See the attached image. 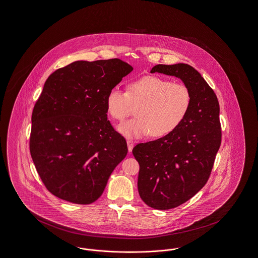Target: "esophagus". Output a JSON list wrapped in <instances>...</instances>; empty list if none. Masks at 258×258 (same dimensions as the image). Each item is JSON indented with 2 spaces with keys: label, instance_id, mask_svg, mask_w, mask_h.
I'll return each mask as SVG.
<instances>
[{
  "label": "esophagus",
  "instance_id": "34e87169",
  "mask_svg": "<svg viewBox=\"0 0 258 258\" xmlns=\"http://www.w3.org/2000/svg\"><path fill=\"white\" fill-rule=\"evenodd\" d=\"M127 146H128V151L129 153L132 152L133 148H134V142L132 140H127Z\"/></svg>",
  "mask_w": 258,
  "mask_h": 258
}]
</instances>
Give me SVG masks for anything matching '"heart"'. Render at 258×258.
Listing matches in <instances>:
<instances>
[{
	"label": "heart",
	"instance_id": "1",
	"mask_svg": "<svg viewBox=\"0 0 258 258\" xmlns=\"http://www.w3.org/2000/svg\"><path fill=\"white\" fill-rule=\"evenodd\" d=\"M131 103L137 107V117L118 126L128 138H140L151 133L161 138L173 133L186 119L191 105V94L183 83L167 78L148 75L132 81L128 92L118 86L106 96V109L115 120H124L131 114Z\"/></svg>",
	"mask_w": 258,
	"mask_h": 258
}]
</instances>
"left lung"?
<instances>
[{"label":"left lung","mask_w":258,"mask_h":258,"mask_svg":"<svg viewBox=\"0 0 258 258\" xmlns=\"http://www.w3.org/2000/svg\"><path fill=\"white\" fill-rule=\"evenodd\" d=\"M155 72L181 79L191 94L189 113L179 128L132 151L140 164L141 199L165 210L183 205L206 185L221 145L220 108L213 90L189 64H157L151 70Z\"/></svg>","instance_id":"1"}]
</instances>
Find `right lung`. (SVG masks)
<instances>
[{"label": "right lung", "instance_id": "right-lung-1", "mask_svg": "<svg viewBox=\"0 0 258 258\" xmlns=\"http://www.w3.org/2000/svg\"><path fill=\"white\" fill-rule=\"evenodd\" d=\"M132 70L117 58L77 60L46 80L32 112L30 153L53 196L77 205L102 196L128 152L107 120L106 96Z\"/></svg>", "mask_w": 258, "mask_h": 258}]
</instances>
